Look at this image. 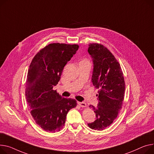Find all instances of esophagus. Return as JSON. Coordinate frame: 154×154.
<instances>
[{
    "label": "esophagus",
    "instance_id": "34e87169",
    "mask_svg": "<svg viewBox=\"0 0 154 154\" xmlns=\"http://www.w3.org/2000/svg\"><path fill=\"white\" fill-rule=\"evenodd\" d=\"M77 103L81 107H86L87 106V104L85 103V102H79V101H78Z\"/></svg>",
    "mask_w": 154,
    "mask_h": 154
}]
</instances>
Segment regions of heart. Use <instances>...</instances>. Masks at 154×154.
I'll return each mask as SVG.
<instances>
[{
  "label": "heart",
  "mask_w": 154,
  "mask_h": 154,
  "mask_svg": "<svg viewBox=\"0 0 154 154\" xmlns=\"http://www.w3.org/2000/svg\"><path fill=\"white\" fill-rule=\"evenodd\" d=\"M81 62H87V63H89V61L87 59H85L82 61H81Z\"/></svg>",
  "instance_id": "b5f03b06"
}]
</instances>
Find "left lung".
<instances>
[{"label":"left lung","instance_id":"left-lung-1","mask_svg":"<svg viewBox=\"0 0 154 154\" xmlns=\"http://www.w3.org/2000/svg\"><path fill=\"white\" fill-rule=\"evenodd\" d=\"M88 52L94 63L91 81L99 89L97 108L90 105L96 114V120L88 123L90 128L102 131L117 118L125 97V82L119 63L103 45L90 43Z\"/></svg>","mask_w":154,"mask_h":154}]
</instances>
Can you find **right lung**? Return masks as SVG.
<instances>
[{"label": "right lung", "mask_w": 154, "mask_h": 154, "mask_svg": "<svg viewBox=\"0 0 154 154\" xmlns=\"http://www.w3.org/2000/svg\"><path fill=\"white\" fill-rule=\"evenodd\" d=\"M78 45L51 43L41 49L31 63L25 96L36 123L47 132L63 129L68 111L77 106L75 99L61 97L53 87L63 69L79 49Z\"/></svg>", "instance_id": "1"}]
</instances>
